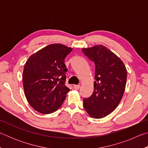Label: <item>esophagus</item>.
Here are the masks:
<instances>
[{
    "label": "esophagus",
    "instance_id": "obj_1",
    "mask_svg": "<svg viewBox=\"0 0 148 148\" xmlns=\"http://www.w3.org/2000/svg\"><path fill=\"white\" fill-rule=\"evenodd\" d=\"M79 87H80V86L79 85H75V86H73V88L74 89H76V90H77V89H79Z\"/></svg>",
    "mask_w": 148,
    "mask_h": 148
}]
</instances>
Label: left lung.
Segmentation results:
<instances>
[{
    "instance_id": "8db88e82",
    "label": "left lung",
    "mask_w": 148,
    "mask_h": 148,
    "mask_svg": "<svg viewBox=\"0 0 148 148\" xmlns=\"http://www.w3.org/2000/svg\"><path fill=\"white\" fill-rule=\"evenodd\" d=\"M95 62L94 91L84 99V107L90 117L100 119L115 110L121 102L127 82V71L123 62L103 45L82 48Z\"/></svg>"
}]
</instances>
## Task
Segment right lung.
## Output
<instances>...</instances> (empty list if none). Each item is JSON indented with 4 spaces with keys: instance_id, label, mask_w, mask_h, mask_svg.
Instances as JSON below:
<instances>
[{
    "instance_id": "add662e5",
    "label": "right lung",
    "mask_w": 148,
    "mask_h": 148,
    "mask_svg": "<svg viewBox=\"0 0 148 148\" xmlns=\"http://www.w3.org/2000/svg\"><path fill=\"white\" fill-rule=\"evenodd\" d=\"M72 49L61 44H50L32 54L25 64V95L29 104L40 113H53L66 99L70 89L65 86L64 59Z\"/></svg>"
}]
</instances>
